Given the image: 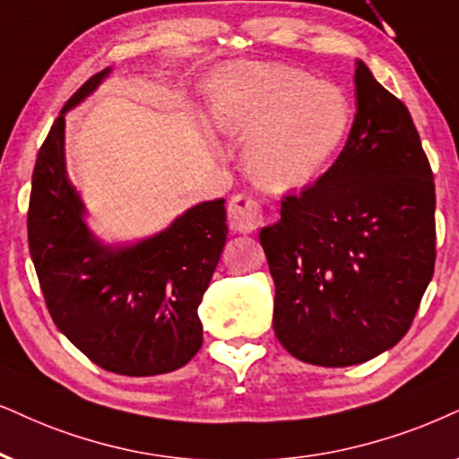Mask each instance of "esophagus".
<instances>
[{"label":"esophagus","mask_w":459,"mask_h":459,"mask_svg":"<svg viewBox=\"0 0 459 459\" xmlns=\"http://www.w3.org/2000/svg\"><path fill=\"white\" fill-rule=\"evenodd\" d=\"M229 226L235 233H254L264 224V213L258 201L247 195H237L226 207Z\"/></svg>","instance_id":"34e87169"}]
</instances>
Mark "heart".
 <instances>
[{
    "instance_id": "heart-1",
    "label": "heart",
    "mask_w": 459,
    "mask_h": 459,
    "mask_svg": "<svg viewBox=\"0 0 459 459\" xmlns=\"http://www.w3.org/2000/svg\"><path fill=\"white\" fill-rule=\"evenodd\" d=\"M218 129L247 139L246 167L269 188L309 184L339 152L353 109L336 84L288 65H246L213 82Z\"/></svg>"
}]
</instances>
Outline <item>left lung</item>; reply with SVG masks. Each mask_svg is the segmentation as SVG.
I'll use <instances>...</instances> for the list:
<instances>
[{
  "label": "left lung",
  "instance_id": "left-lung-1",
  "mask_svg": "<svg viewBox=\"0 0 459 459\" xmlns=\"http://www.w3.org/2000/svg\"><path fill=\"white\" fill-rule=\"evenodd\" d=\"M356 118L333 167L260 230L280 343L351 367L398 343L437 260L434 178L407 106L356 63Z\"/></svg>",
  "mask_w": 459,
  "mask_h": 459
}]
</instances>
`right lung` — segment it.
I'll return each mask as SVG.
<instances>
[{"label": "right lung", "mask_w": 459, "mask_h": 459, "mask_svg": "<svg viewBox=\"0 0 459 459\" xmlns=\"http://www.w3.org/2000/svg\"><path fill=\"white\" fill-rule=\"evenodd\" d=\"M109 67L63 106L38 152L27 213L29 252L52 322L97 367L116 375L171 373L201 350L199 309L226 233L224 199L205 201L129 246L91 233L65 169V114Z\"/></svg>", "instance_id": "right-lung-1"}]
</instances>
